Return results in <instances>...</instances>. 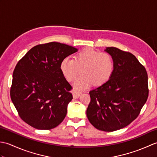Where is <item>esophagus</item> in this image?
I'll use <instances>...</instances> for the list:
<instances>
[{"instance_id":"1","label":"esophagus","mask_w":157,"mask_h":157,"mask_svg":"<svg viewBox=\"0 0 157 157\" xmlns=\"http://www.w3.org/2000/svg\"><path fill=\"white\" fill-rule=\"evenodd\" d=\"M80 94H81V92H77V91H73V98L77 99V98H78L79 97V96H80Z\"/></svg>"}]
</instances>
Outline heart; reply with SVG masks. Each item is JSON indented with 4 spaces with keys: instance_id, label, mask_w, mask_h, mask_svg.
<instances>
[{
    "instance_id": "1",
    "label": "heart",
    "mask_w": 157,
    "mask_h": 157,
    "mask_svg": "<svg viewBox=\"0 0 157 157\" xmlns=\"http://www.w3.org/2000/svg\"><path fill=\"white\" fill-rule=\"evenodd\" d=\"M114 59L111 54L86 48L78 52L73 59L65 57L61 63V71L69 82L83 71V74L75 79L73 86L80 92L92 84L100 86L107 82L114 69Z\"/></svg>"
}]
</instances>
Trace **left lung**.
<instances>
[{
	"mask_svg": "<svg viewBox=\"0 0 157 157\" xmlns=\"http://www.w3.org/2000/svg\"><path fill=\"white\" fill-rule=\"evenodd\" d=\"M105 51L114 59V69L107 82L90 91L86 114L96 129L113 132L138 117L148 96V74L131 52L115 47Z\"/></svg>",
	"mask_w": 157,
	"mask_h": 157,
	"instance_id": "obj_1",
	"label": "left lung"
}]
</instances>
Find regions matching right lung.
<instances>
[{
	"mask_svg": "<svg viewBox=\"0 0 157 157\" xmlns=\"http://www.w3.org/2000/svg\"><path fill=\"white\" fill-rule=\"evenodd\" d=\"M77 51L71 46L48 42L34 46L17 63L10 95L23 121L46 130L63 121L73 96L72 86L61 71V63Z\"/></svg>",
	"mask_w": 157,
	"mask_h": 157,
	"instance_id": "add662e5",
	"label": "right lung"
}]
</instances>
